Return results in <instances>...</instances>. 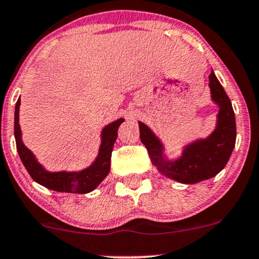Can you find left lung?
Returning <instances> with one entry per match:
<instances>
[{
  "instance_id": "obj_1",
  "label": "left lung",
  "mask_w": 259,
  "mask_h": 259,
  "mask_svg": "<svg viewBox=\"0 0 259 259\" xmlns=\"http://www.w3.org/2000/svg\"><path fill=\"white\" fill-rule=\"evenodd\" d=\"M208 78L211 98L220 106L216 129L207 139L186 146L182 157L177 160L165 159L159 139L147 125L139 121L140 139L147 148L152 163L165 176L181 183L192 185L216 176L228 163L235 146L236 125L232 102L213 71Z\"/></svg>"
}]
</instances>
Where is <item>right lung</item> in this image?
I'll use <instances>...</instances> for the list:
<instances>
[{"label": "right lung", "instance_id": "add662e5", "mask_svg": "<svg viewBox=\"0 0 259 259\" xmlns=\"http://www.w3.org/2000/svg\"><path fill=\"white\" fill-rule=\"evenodd\" d=\"M19 106L20 98L15 104L14 113V136L15 143H17L18 153L21 161H23L25 169L30 174L33 181L39 185L45 186L46 188L57 192L65 193H78V194H85L98 187L102 180L108 175L111 169V155L113 145L118 136V127L124 119L120 118L113 123L108 124L102 130L101 135V146L99 149V155L94 163L89 167L78 172H49L45 167L36 160L32 152L23 143L21 140V130L19 125Z\"/></svg>", "mask_w": 259, "mask_h": 259}]
</instances>
